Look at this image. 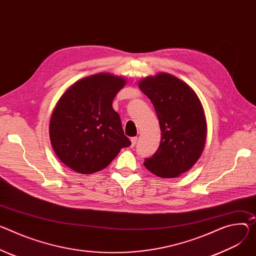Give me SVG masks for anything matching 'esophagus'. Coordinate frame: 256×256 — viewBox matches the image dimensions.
Instances as JSON below:
<instances>
[{
  "mask_svg": "<svg viewBox=\"0 0 256 256\" xmlns=\"http://www.w3.org/2000/svg\"><path fill=\"white\" fill-rule=\"evenodd\" d=\"M136 141H138V138L136 136H132L130 138V142H132V147H134L136 144Z\"/></svg>",
  "mask_w": 256,
  "mask_h": 256,
  "instance_id": "34e87169",
  "label": "esophagus"
}]
</instances>
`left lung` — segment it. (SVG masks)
Listing matches in <instances>:
<instances>
[{
	"mask_svg": "<svg viewBox=\"0 0 256 256\" xmlns=\"http://www.w3.org/2000/svg\"><path fill=\"white\" fill-rule=\"evenodd\" d=\"M138 88L152 102L159 120L161 140L144 166L160 178H176L189 170L205 145L207 126L195 92L168 74L149 76Z\"/></svg>",
	"mask_w": 256,
	"mask_h": 256,
	"instance_id": "left-lung-1",
	"label": "left lung"
}]
</instances>
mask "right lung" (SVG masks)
<instances>
[{
    "label": "right lung",
    "instance_id": "right-lung-1",
    "mask_svg": "<svg viewBox=\"0 0 256 256\" xmlns=\"http://www.w3.org/2000/svg\"><path fill=\"white\" fill-rule=\"evenodd\" d=\"M126 80L108 74L76 82L59 99L50 120L53 149L65 166L88 174L105 168L130 146L120 114L112 108Z\"/></svg>",
    "mask_w": 256,
    "mask_h": 256
}]
</instances>
